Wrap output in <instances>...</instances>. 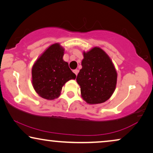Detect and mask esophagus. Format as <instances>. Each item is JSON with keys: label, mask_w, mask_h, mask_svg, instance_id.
Returning a JSON list of instances; mask_svg holds the SVG:
<instances>
[{"label": "esophagus", "mask_w": 153, "mask_h": 153, "mask_svg": "<svg viewBox=\"0 0 153 153\" xmlns=\"http://www.w3.org/2000/svg\"><path fill=\"white\" fill-rule=\"evenodd\" d=\"M73 72H74V73L76 75H77V74H78V72H79V70H74V71H73Z\"/></svg>", "instance_id": "1"}]
</instances>
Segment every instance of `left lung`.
I'll list each match as a JSON object with an SVG mask.
<instances>
[{"label": "left lung", "instance_id": "8db88e82", "mask_svg": "<svg viewBox=\"0 0 153 153\" xmlns=\"http://www.w3.org/2000/svg\"><path fill=\"white\" fill-rule=\"evenodd\" d=\"M81 65L76 81L83 99L91 104L109 99L117 83V72L109 56L100 48L94 47L83 52Z\"/></svg>", "mask_w": 153, "mask_h": 153}]
</instances>
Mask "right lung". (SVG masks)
<instances>
[{
	"label": "right lung",
	"mask_w": 153,
	"mask_h": 153,
	"mask_svg": "<svg viewBox=\"0 0 153 153\" xmlns=\"http://www.w3.org/2000/svg\"><path fill=\"white\" fill-rule=\"evenodd\" d=\"M64 49L53 44L39 56L32 68V83L35 91L44 99L54 100L60 95L67 81L76 79V74L64 61Z\"/></svg>",
	"instance_id": "add662e5"
}]
</instances>
